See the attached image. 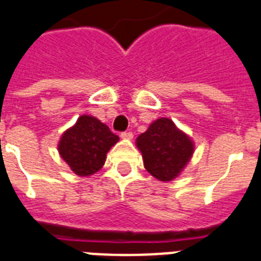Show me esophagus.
I'll list each match as a JSON object with an SVG mask.
<instances>
[{"mask_svg":"<svg viewBox=\"0 0 261 261\" xmlns=\"http://www.w3.org/2000/svg\"><path fill=\"white\" fill-rule=\"evenodd\" d=\"M133 137H134V135H133V133H130V131H124V133L120 134V138H122V139H133Z\"/></svg>","mask_w":261,"mask_h":261,"instance_id":"obj_1","label":"esophagus"}]
</instances>
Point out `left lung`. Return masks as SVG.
Here are the masks:
<instances>
[{"label": "left lung", "mask_w": 261, "mask_h": 261, "mask_svg": "<svg viewBox=\"0 0 261 261\" xmlns=\"http://www.w3.org/2000/svg\"><path fill=\"white\" fill-rule=\"evenodd\" d=\"M144 168L161 181H171L185 170L195 150L194 141L168 118H159L137 138Z\"/></svg>", "instance_id": "1"}]
</instances>
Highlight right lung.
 Listing matches in <instances>:
<instances>
[{"label":"right lung","mask_w":261,"mask_h":261,"mask_svg":"<svg viewBox=\"0 0 261 261\" xmlns=\"http://www.w3.org/2000/svg\"><path fill=\"white\" fill-rule=\"evenodd\" d=\"M119 137L99 119L81 115L58 142V152L78 176H90L103 167L106 154Z\"/></svg>","instance_id":"1"}]
</instances>
